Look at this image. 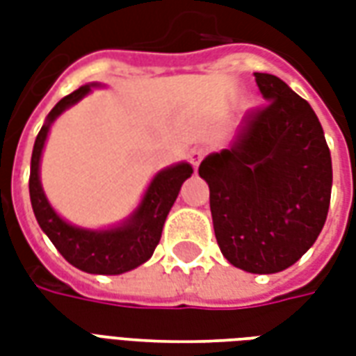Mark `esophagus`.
<instances>
[{"instance_id": "obj_1", "label": "esophagus", "mask_w": 356, "mask_h": 356, "mask_svg": "<svg viewBox=\"0 0 356 356\" xmlns=\"http://www.w3.org/2000/svg\"><path fill=\"white\" fill-rule=\"evenodd\" d=\"M204 154H206V152H204L202 148H193V150L188 152V160H191V163H193L194 168L200 165V162L204 160Z\"/></svg>"}]
</instances>
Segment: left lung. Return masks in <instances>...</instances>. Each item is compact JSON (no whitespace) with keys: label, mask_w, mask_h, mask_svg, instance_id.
<instances>
[{"label":"left lung","mask_w":356,"mask_h":356,"mask_svg":"<svg viewBox=\"0 0 356 356\" xmlns=\"http://www.w3.org/2000/svg\"><path fill=\"white\" fill-rule=\"evenodd\" d=\"M265 106L244 118L231 148L206 156L217 244L246 273L291 267L318 238L330 208L332 158L311 104L273 74L255 72Z\"/></svg>","instance_id":"8db88e82"}]
</instances>
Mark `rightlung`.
<instances>
[{
	"instance_id": "right-lung-1",
	"label": "right lung",
	"mask_w": 356,
	"mask_h": 356,
	"mask_svg": "<svg viewBox=\"0 0 356 356\" xmlns=\"http://www.w3.org/2000/svg\"><path fill=\"white\" fill-rule=\"evenodd\" d=\"M95 86L97 83H88L76 89L74 93L66 95L47 114V120L38 133L32 150L30 200L38 225L70 265L91 275H122L131 268H137L152 257L162 236L165 217L170 213L173 202L177 200L181 185L193 175V165L181 162L158 171L137 209L118 227L93 231L65 221L51 208L49 200L43 193L40 181V160L51 124L66 108H70L86 95L91 93V88Z\"/></svg>"
}]
</instances>
